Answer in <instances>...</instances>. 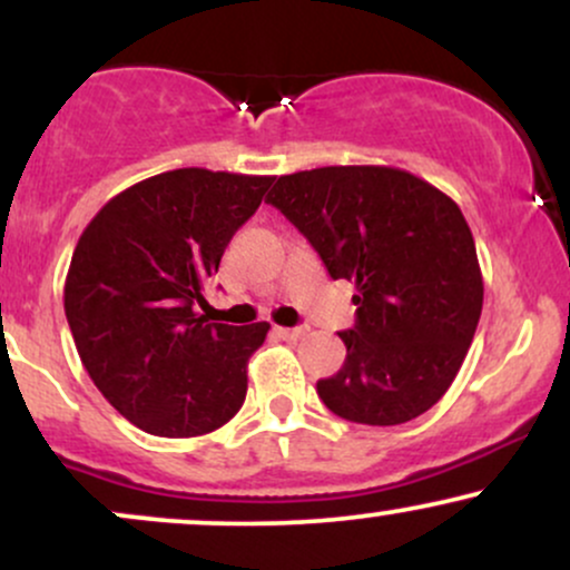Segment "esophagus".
Here are the masks:
<instances>
[{
    "instance_id": "34e87169",
    "label": "esophagus",
    "mask_w": 570,
    "mask_h": 570,
    "mask_svg": "<svg viewBox=\"0 0 570 570\" xmlns=\"http://www.w3.org/2000/svg\"><path fill=\"white\" fill-rule=\"evenodd\" d=\"M305 332H307L305 326H292V330H289V326H276V335L284 337V340H299L305 335Z\"/></svg>"
}]
</instances>
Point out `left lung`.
I'll use <instances>...</instances> for the list:
<instances>
[{"label": "left lung", "mask_w": 570, "mask_h": 570, "mask_svg": "<svg viewBox=\"0 0 570 570\" xmlns=\"http://www.w3.org/2000/svg\"><path fill=\"white\" fill-rule=\"evenodd\" d=\"M311 240L332 278L356 284L345 362L316 383L335 415L396 426L455 381L482 313L472 230L453 198L391 166L278 176L265 198Z\"/></svg>", "instance_id": "obj_1"}]
</instances>
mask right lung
Returning a JSON list of instances; mask_svg holds the SVG:
<instances>
[{
  "label": "right lung",
  "mask_w": 570,
  "mask_h": 570,
  "mask_svg": "<svg viewBox=\"0 0 570 570\" xmlns=\"http://www.w3.org/2000/svg\"><path fill=\"white\" fill-rule=\"evenodd\" d=\"M271 185L176 168L115 195L77 240L63 286L77 353L107 402L147 434H208L244 404L246 364L271 324H214L198 305Z\"/></svg>",
  "instance_id": "obj_1"
}]
</instances>
